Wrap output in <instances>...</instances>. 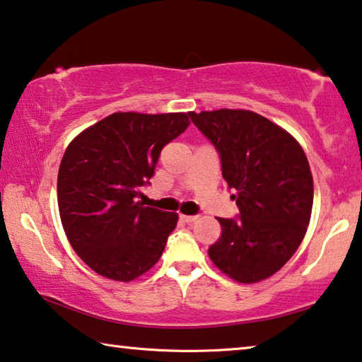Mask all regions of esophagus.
Instances as JSON below:
<instances>
[{
  "label": "esophagus",
  "mask_w": 362,
  "mask_h": 362,
  "mask_svg": "<svg viewBox=\"0 0 362 362\" xmlns=\"http://www.w3.org/2000/svg\"><path fill=\"white\" fill-rule=\"evenodd\" d=\"M180 219L183 221V222H187V223H190V222H194L198 219V216H187V214H180Z\"/></svg>",
  "instance_id": "34e87169"
}]
</instances>
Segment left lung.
<instances>
[{
    "label": "left lung",
    "mask_w": 362,
    "mask_h": 362,
    "mask_svg": "<svg viewBox=\"0 0 362 362\" xmlns=\"http://www.w3.org/2000/svg\"><path fill=\"white\" fill-rule=\"evenodd\" d=\"M219 153L222 177L240 214L217 217L222 235L208 253L242 284L271 277L308 230L314 185L305 151L288 132L243 109L188 112Z\"/></svg>",
    "instance_id": "left-lung-1"
}]
</instances>
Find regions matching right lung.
<instances>
[{
	"mask_svg": "<svg viewBox=\"0 0 362 362\" xmlns=\"http://www.w3.org/2000/svg\"><path fill=\"white\" fill-rule=\"evenodd\" d=\"M187 127L185 112H114L67 146L57 174L61 222L80 259L103 277L129 282L163 255L179 217L139 198L160 150Z\"/></svg>",
	"mask_w": 362,
	"mask_h": 362,
	"instance_id": "right-lung-1",
	"label": "right lung"
}]
</instances>
